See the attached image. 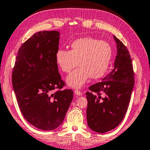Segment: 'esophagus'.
Segmentation results:
<instances>
[{
    "instance_id": "obj_1",
    "label": "esophagus",
    "mask_w": 150,
    "mask_h": 150,
    "mask_svg": "<svg viewBox=\"0 0 150 150\" xmlns=\"http://www.w3.org/2000/svg\"><path fill=\"white\" fill-rule=\"evenodd\" d=\"M74 93H75V95H77V96H81V94H82L81 92L79 91V90H77V89H75L74 91Z\"/></svg>"
}]
</instances>
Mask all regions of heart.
Here are the masks:
<instances>
[{
	"instance_id": "b5f03b06",
	"label": "heart",
	"mask_w": 150,
	"mask_h": 150,
	"mask_svg": "<svg viewBox=\"0 0 150 150\" xmlns=\"http://www.w3.org/2000/svg\"><path fill=\"white\" fill-rule=\"evenodd\" d=\"M70 51L59 49L55 53V61L61 70L69 73L67 83L73 88H81L90 78L99 79L105 74L113 56L112 47L108 42L87 37L73 41Z\"/></svg>"
}]
</instances>
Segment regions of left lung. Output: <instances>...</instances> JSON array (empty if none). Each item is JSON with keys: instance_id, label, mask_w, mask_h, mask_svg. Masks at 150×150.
<instances>
[{"instance_id": "8db88e82", "label": "left lung", "mask_w": 150, "mask_h": 150, "mask_svg": "<svg viewBox=\"0 0 150 150\" xmlns=\"http://www.w3.org/2000/svg\"><path fill=\"white\" fill-rule=\"evenodd\" d=\"M117 56L114 69L102 81L89 87L87 124L94 132L105 133L120 125L129 106L134 86V72L129 51L115 36Z\"/></svg>"}]
</instances>
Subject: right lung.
I'll return each mask as SVG.
<instances>
[{"label": "right lung", "instance_id": "obj_1", "mask_svg": "<svg viewBox=\"0 0 150 150\" xmlns=\"http://www.w3.org/2000/svg\"><path fill=\"white\" fill-rule=\"evenodd\" d=\"M59 33H35L18 49L12 83L24 117L42 130L58 127L73 100L71 89L61 90L65 83L59 73L55 53Z\"/></svg>", "mask_w": 150, "mask_h": 150}]
</instances>
